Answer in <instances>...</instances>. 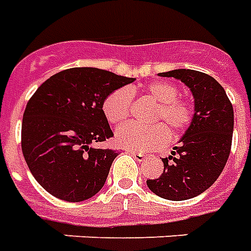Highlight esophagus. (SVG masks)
<instances>
[{
    "label": "esophagus",
    "mask_w": 251,
    "mask_h": 251,
    "mask_svg": "<svg viewBox=\"0 0 251 251\" xmlns=\"http://www.w3.org/2000/svg\"><path fill=\"white\" fill-rule=\"evenodd\" d=\"M128 152L135 158V159H136V161H143L146 157L143 152H136V151H128Z\"/></svg>",
    "instance_id": "esophagus-1"
}]
</instances>
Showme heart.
Wrapping results in <instances>:
<instances>
[{"instance_id":"b5f03b06","label":"heart","mask_w":251,"mask_h":251,"mask_svg":"<svg viewBox=\"0 0 251 251\" xmlns=\"http://www.w3.org/2000/svg\"><path fill=\"white\" fill-rule=\"evenodd\" d=\"M132 89L120 88L106 96L102 102V111L106 120L112 124L126 122L131 112ZM145 94L158 102V108L152 122L163 123L173 132H181L193 122L195 106L191 101L179 97L178 88L170 82L154 81L145 88ZM170 138V134L163 124L151 127H140L136 124H126L116 131L115 139L123 149L136 151H152L162 149Z\"/></svg>"}]
</instances>
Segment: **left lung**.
I'll return each mask as SVG.
<instances>
[{
	"mask_svg": "<svg viewBox=\"0 0 251 251\" xmlns=\"http://www.w3.org/2000/svg\"><path fill=\"white\" fill-rule=\"evenodd\" d=\"M159 75L179 79L195 99V117L181 145L162 158L161 177L147 179L157 196L181 201L207 191L223 172L231 151L234 111L223 86L205 73L178 69Z\"/></svg>",
	"mask_w": 251,
	"mask_h": 251,
	"instance_id": "1",
	"label": "left lung"
}]
</instances>
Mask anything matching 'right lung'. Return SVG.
<instances>
[{"mask_svg":"<svg viewBox=\"0 0 251 251\" xmlns=\"http://www.w3.org/2000/svg\"><path fill=\"white\" fill-rule=\"evenodd\" d=\"M134 81L96 67H73L37 88L23 116L21 149L50 195L78 202L104 186L119 152L90 145L113 136L102 111L106 96Z\"/></svg>","mask_w":251,"mask_h":251,"instance_id":"add662e5","label":"right lung"}]
</instances>
